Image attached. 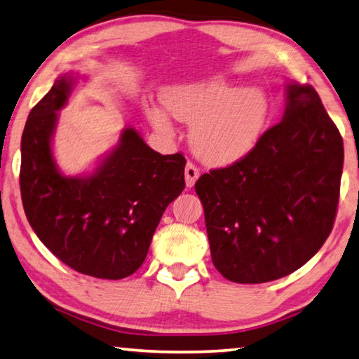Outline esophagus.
<instances>
[{"mask_svg": "<svg viewBox=\"0 0 359 359\" xmlns=\"http://www.w3.org/2000/svg\"><path fill=\"white\" fill-rule=\"evenodd\" d=\"M200 177V169H198L193 163H187L185 166V185L191 189L195 182Z\"/></svg>", "mask_w": 359, "mask_h": 359, "instance_id": "obj_1", "label": "esophagus"}]
</instances>
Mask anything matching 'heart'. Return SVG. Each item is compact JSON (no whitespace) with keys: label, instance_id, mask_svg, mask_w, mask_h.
<instances>
[{"label":"heart","instance_id":"b5f03b06","mask_svg":"<svg viewBox=\"0 0 359 359\" xmlns=\"http://www.w3.org/2000/svg\"><path fill=\"white\" fill-rule=\"evenodd\" d=\"M163 105L179 121L191 124L193 153L209 166H230L251 153L265 133L270 104L264 90L244 89L225 76L179 83L163 93ZM161 107L147 108L158 130L170 133Z\"/></svg>","mask_w":359,"mask_h":359}]
</instances>
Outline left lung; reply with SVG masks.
Returning <instances> with one entry per match:
<instances>
[{
    "label": "left lung",
    "mask_w": 359,
    "mask_h": 359,
    "mask_svg": "<svg viewBox=\"0 0 359 359\" xmlns=\"http://www.w3.org/2000/svg\"><path fill=\"white\" fill-rule=\"evenodd\" d=\"M283 121L195 190L212 264L233 283L291 275L320 251L337 212L344 140L311 86L289 83Z\"/></svg>",
    "instance_id": "left-lung-1"
}]
</instances>
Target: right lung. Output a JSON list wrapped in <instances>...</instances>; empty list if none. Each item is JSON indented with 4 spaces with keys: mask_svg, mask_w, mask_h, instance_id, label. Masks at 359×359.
<instances>
[{
    "mask_svg": "<svg viewBox=\"0 0 359 359\" xmlns=\"http://www.w3.org/2000/svg\"><path fill=\"white\" fill-rule=\"evenodd\" d=\"M76 76L55 79L32 108L22 134L20 193L36 236L83 275L121 280L144 264L161 215L185 189V158L151 150L134 128L90 175L67 177L53 155L57 111Z\"/></svg>",
    "mask_w": 359,
    "mask_h": 359,
    "instance_id": "right-lung-1",
    "label": "right lung"
}]
</instances>
